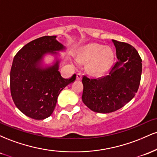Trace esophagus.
Returning <instances> with one entry per match:
<instances>
[{
  "mask_svg": "<svg viewBox=\"0 0 157 157\" xmlns=\"http://www.w3.org/2000/svg\"><path fill=\"white\" fill-rule=\"evenodd\" d=\"M82 79V74L81 73H77V80H80Z\"/></svg>",
  "mask_w": 157,
  "mask_h": 157,
  "instance_id": "esophagus-1",
  "label": "esophagus"
}]
</instances>
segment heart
Segmentation results:
<instances>
[{"instance_id":"heart-1","label":"heart","mask_w":157,"mask_h":157,"mask_svg":"<svg viewBox=\"0 0 157 157\" xmlns=\"http://www.w3.org/2000/svg\"><path fill=\"white\" fill-rule=\"evenodd\" d=\"M78 57L82 62L92 60L89 65V70L94 75H100L107 71L111 66L113 60V52L110 48L92 44L82 48Z\"/></svg>"}]
</instances>
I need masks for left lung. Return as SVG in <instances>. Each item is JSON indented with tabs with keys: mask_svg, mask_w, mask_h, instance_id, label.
<instances>
[{
	"mask_svg": "<svg viewBox=\"0 0 157 157\" xmlns=\"http://www.w3.org/2000/svg\"><path fill=\"white\" fill-rule=\"evenodd\" d=\"M118 61L109 75L98 78L83 75L82 100L91 111L111 113L121 109L135 96L140 84L142 59L134 46L112 40Z\"/></svg>",
	"mask_w": 157,
	"mask_h": 157,
	"instance_id": "left-lung-1",
	"label": "left lung"
}]
</instances>
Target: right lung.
<instances>
[{"label":"right lung","instance_id":"add662e5","mask_svg":"<svg viewBox=\"0 0 157 157\" xmlns=\"http://www.w3.org/2000/svg\"><path fill=\"white\" fill-rule=\"evenodd\" d=\"M56 36H44L25 45L16 54L10 71V91L12 100L23 113L34 120L51 116L60 91L76 79L61 77L58 62L52 67L40 68L39 62L48 52L64 47Z\"/></svg>","mask_w":157,"mask_h":157}]
</instances>
